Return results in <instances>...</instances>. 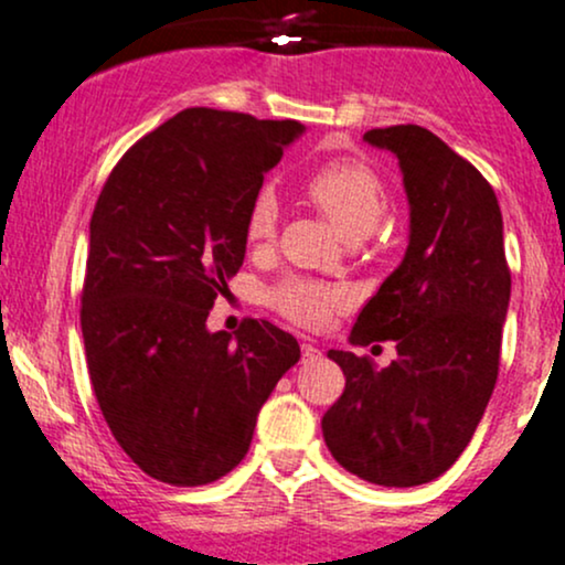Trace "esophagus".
Wrapping results in <instances>:
<instances>
[{
    "mask_svg": "<svg viewBox=\"0 0 565 565\" xmlns=\"http://www.w3.org/2000/svg\"><path fill=\"white\" fill-rule=\"evenodd\" d=\"M320 360V350L312 344H301V363L309 365V363H317Z\"/></svg>",
    "mask_w": 565,
    "mask_h": 565,
    "instance_id": "obj_1",
    "label": "esophagus"
}]
</instances>
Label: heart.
Wrapping results in <instances>:
<instances>
[{
  "instance_id": "obj_1",
  "label": "heart",
  "mask_w": 565,
  "mask_h": 565,
  "mask_svg": "<svg viewBox=\"0 0 565 565\" xmlns=\"http://www.w3.org/2000/svg\"><path fill=\"white\" fill-rule=\"evenodd\" d=\"M303 194L347 239L365 237L379 224L386 207V189L376 170L354 157H335L317 164L303 181ZM275 230L277 202L271 194H258L245 221V237L258 245L271 239ZM339 301L341 294L335 288L301 277H290L269 290L271 307L296 326L307 328L322 326Z\"/></svg>"
}]
</instances>
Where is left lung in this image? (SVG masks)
<instances>
[{
  "label": "left lung",
  "instance_id": "8db88e82",
  "mask_svg": "<svg viewBox=\"0 0 565 565\" xmlns=\"http://www.w3.org/2000/svg\"><path fill=\"white\" fill-rule=\"evenodd\" d=\"M363 138L397 157L411 232L350 341L392 339L397 360L376 367L354 352H328L347 386L322 416V437L347 472L411 488L459 459L497 384L510 307L502 211L478 168L427 128L395 125Z\"/></svg>",
  "mask_w": 565,
  "mask_h": 565
}]
</instances>
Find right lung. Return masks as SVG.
Returning <instances> with one entry per match:
<instances>
[{
  "instance_id": "add662e5",
  "label": "right lung",
  "mask_w": 565,
  "mask_h": 565,
  "mask_svg": "<svg viewBox=\"0 0 565 565\" xmlns=\"http://www.w3.org/2000/svg\"><path fill=\"white\" fill-rule=\"evenodd\" d=\"M294 119L183 109L125 151L90 218L82 335L100 414L149 478L205 486L248 454L256 416L299 341L266 320L211 333L245 258L264 173Z\"/></svg>"
}]
</instances>
